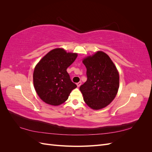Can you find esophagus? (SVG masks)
<instances>
[{
  "mask_svg": "<svg viewBox=\"0 0 152 152\" xmlns=\"http://www.w3.org/2000/svg\"><path fill=\"white\" fill-rule=\"evenodd\" d=\"M81 84H82V82H79L77 83V86L78 87H79L81 86Z\"/></svg>",
  "mask_w": 152,
  "mask_h": 152,
  "instance_id": "obj_1",
  "label": "esophagus"
}]
</instances>
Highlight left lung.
Instances as JSON below:
<instances>
[{"instance_id": "1", "label": "left lung", "mask_w": 152, "mask_h": 152, "mask_svg": "<svg viewBox=\"0 0 152 152\" xmlns=\"http://www.w3.org/2000/svg\"><path fill=\"white\" fill-rule=\"evenodd\" d=\"M87 79L80 87L85 103L94 110L104 108L115 97L119 87V75L108 55L98 51L83 60Z\"/></svg>"}]
</instances>
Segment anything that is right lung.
<instances>
[{
	"label": "right lung",
	"instance_id": "1",
	"mask_svg": "<svg viewBox=\"0 0 152 152\" xmlns=\"http://www.w3.org/2000/svg\"><path fill=\"white\" fill-rule=\"evenodd\" d=\"M77 57L76 53H67L63 49H54L36 65L33 75L34 85L43 102L57 106L67 100L77 85L71 80L66 69Z\"/></svg>",
	"mask_w": 152,
	"mask_h": 152
}]
</instances>
